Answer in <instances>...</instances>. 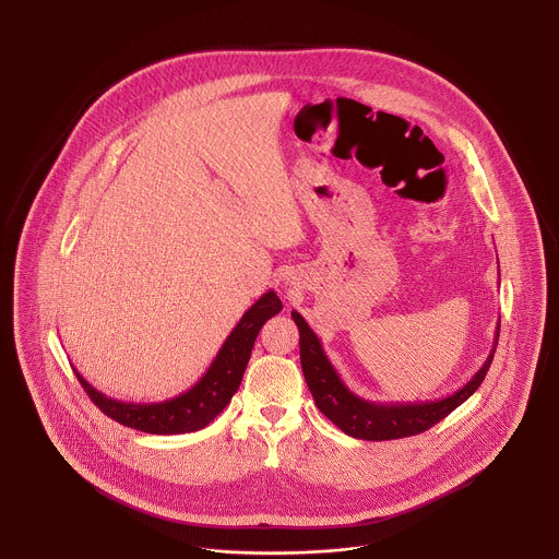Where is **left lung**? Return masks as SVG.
Returning a JSON list of instances; mask_svg holds the SVG:
<instances>
[{
	"label": "left lung",
	"mask_w": 559,
	"mask_h": 559,
	"mask_svg": "<svg viewBox=\"0 0 559 559\" xmlns=\"http://www.w3.org/2000/svg\"><path fill=\"white\" fill-rule=\"evenodd\" d=\"M292 317L299 329L301 371L320 413L347 436L358 440H371V442L415 436L440 424L444 417H449L456 406H461L478 390L479 383L484 381L486 372L490 369L495 347H492L481 369L452 396L433 400V402L381 404V402H371V400L356 396L344 383L340 372L335 371L331 360L326 358L322 344L317 333L310 329V324L295 310ZM499 329H501V322L497 324L495 344L499 342Z\"/></svg>",
	"instance_id": "left-lung-1"
}]
</instances>
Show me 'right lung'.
<instances>
[{"mask_svg": "<svg viewBox=\"0 0 559 559\" xmlns=\"http://www.w3.org/2000/svg\"><path fill=\"white\" fill-rule=\"evenodd\" d=\"M281 310H283V304L278 295L274 292L264 293L242 314L239 324L226 337L217 356L213 358L212 367L190 390L182 392L176 399L148 402V404L108 399L107 394L90 385L78 369L75 374L92 402L121 426L140 429L146 433H159V436L197 431L210 426L237 394L242 381V372L247 369L260 329L264 326L267 319H272Z\"/></svg>", "mask_w": 559, "mask_h": 559, "instance_id": "right-lung-1", "label": "right lung"}]
</instances>
